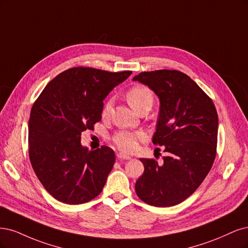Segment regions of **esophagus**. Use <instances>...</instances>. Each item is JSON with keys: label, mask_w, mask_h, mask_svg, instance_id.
<instances>
[{"label": "esophagus", "mask_w": 248, "mask_h": 248, "mask_svg": "<svg viewBox=\"0 0 248 248\" xmlns=\"http://www.w3.org/2000/svg\"><path fill=\"white\" fill-rule=\"evenodd\" d=\"M116 156H117V158H119V159H131V158H132L130 155H124V154H123V153L117 154Z\"/></svg>", "instance_id": "esophagus-1"}]
</instances>
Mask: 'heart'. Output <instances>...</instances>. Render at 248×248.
Here are the masks:
<instances>
[{
    "label": "heart",
    "instance_id": "heart-1",
    "mask_svg": "<svg viewBox=\"0 0 248 248\" xmlns=\"http://www.w3.org/2000/svg\"><path fill=\"white\" fill-rule=\"evenodd\" d=\"M126 99L134 110L139 111L143 108H151L154 104V93L149 87L145 85H135L127 91ZM112 109V100L109 99L104 104L102 109V117H107ZM146 137L143 132H132V131H119L113 137V144L124 153H132L138 147V142Z\"/></svg>",
    "mask_w": 248,
    "mask_h": 248
}]
</instances>
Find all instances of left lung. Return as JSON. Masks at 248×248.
<instances>
[{"label": "left lung", "mask_w": 248, "mask_h": 248, "mask_svg": "<svg viewBox=\"0 0 248 248\" xmlns=\"http://www.w3.org/2000/svg\"><path fill=\"white\" fill-rule=\"evenodd\" d=\"M133 80L146 84L159 98L153 143L168 154L162 164L140 158L144 172L136 182V194L151 206L177 205L201 186L217 156V108L193 79L177 70L142 72Z\"/></svg>", "instance_id": "left-lung-1"}]
</instances>
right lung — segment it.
Segmentation results:
<instances>
[{
	"mask_svg": "<svg viewBox=\"0 0 248 248\" xmlns=\"http://www.w3.org/2000/svg\"><path fill=\"white\" fill-rule=\"evenodd\" d=\"M132 71L74 67L46 85L31 110L29 156L44 188L77 205L100 195L115 162L112 148L82 147L81 133L101 121L103 100Z\"/></svg>",
	"mask_w": 248,
	"mask_h": 248,
	"instance_id": "right-lung-1",
	"label": "right lung"
}]
</instances>
